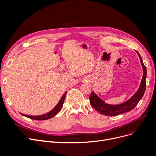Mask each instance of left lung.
Segmentation results:
<instances>
[{
	"label": "left lung",
	"mask_w": 156,
	"mask_h": 156,
	"mask_svg": "<svg viewBox=\"0 0 156 156\" xmlns=\"http://www.w3.org/2000/svg\"><path fill=\"white\" fill-rule=\"evenodd\" d=\"M136 53L139 56L144 71L142 82H141L140 86L137 92L127 101L124 102L122 104L116 105H108L107 103H105V102L101 100L98 96H96L94 92H92L90 96V103L91 106L101 114L110 116H115L129 112V111H131L132 109H133L136 107L139 101L142 98L146 89L147 69L143 63L141 56L137 51Z\"/></svg>",
	"instance_id": "obj_1"
}]
</instances>
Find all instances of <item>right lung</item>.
Instances as JSON below:
<instances>
[{
  "instance_id": "right-lung-1",
  "label": "right lung",
  "mask_w": 156,
  "mask_h": 156,
  "mask_svg": "<svg viewBox=\"0 0 156 156\" xmlns=\"http://www.w3.org/2000/svg\"><path fill=\"white\" fill-rule=\"evenodd\" d=\"M66 93H64V94L63 95V96L62 97L61 100L59 101V103H58V105H56V106L51 111H50L49 112L45 114H43L41 115H37V116H32V115H25V114H21L23 115L28 117L30 119H34V120H47L51 118L54 117L55 115H56L59 112H60V110L62 108L63 104V102H64V100L65 98V95Z\"/></svg>"
}]
</instances>
